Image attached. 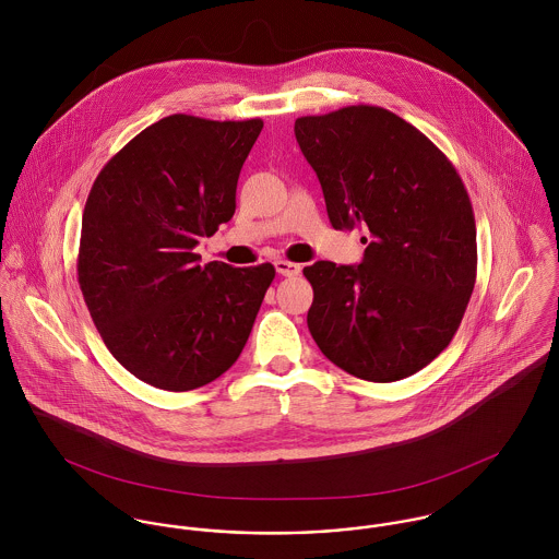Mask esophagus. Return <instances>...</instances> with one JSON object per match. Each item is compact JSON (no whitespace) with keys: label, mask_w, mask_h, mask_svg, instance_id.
<instances>
[{"label":"esophagus","mask_w":559,"mask_h":559,"mask_svg":"<svg viewBox=\"0 0 559 559\" xmlns=\"http://www.w3.org/2000/svg\"><path fill=\"white\" fill-rule=\"evenodd\" d=\"M275 269L280 275L284 277H295L301 273V264L297 262H290V260H275Z\"/></svg>","instance_id":"1"}]
</instances>
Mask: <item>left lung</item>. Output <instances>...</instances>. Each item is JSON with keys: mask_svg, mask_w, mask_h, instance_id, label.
Here are the masks:
<instances>
[{"mask_svg": "<svg viewBox=\"0 0 559 559\" xmlns=\"http://www.w3.org/2000/svg\"><path fill=\"white\" fill-rule=\"evenodd\" d=\"M335 230H366L361 264L319 260L308 326L344 372L394 383L448 348L476 284V219L450 159L377 105L295 120Z\"/></svg>", "mask_w": 559, "mask_h": 559, "instance_id": "1", "label": "left lung"}]
</instances>
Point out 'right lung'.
<instances>
[{
  "label": "right lung",
  "instance_id": "right-lung-1",
  "mask_svg": "<svg viewBox=\"0 0 559 559\" xmlns=\"http://www.w3.org/2000/svg\"><path fill=\"white\" fill-rule=\"evenodd\" d=\"M262 120L174 114L98 171L81 219L78 280L109 353L140 381L189 392L222 377L251 333L273 264H200L195 245L237 209Z\"/></svg>",
  "mask_w": 559,
  "mask_h": 559
}]
</instances>
